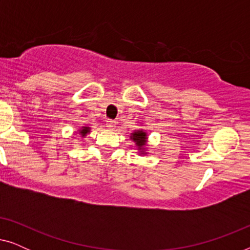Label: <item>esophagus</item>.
Here are the masks:
<instances>
[{
    "mask_svg": "<svg viewBox=\"0 0 250 250\" xmlns=\"http://www.w3.org/2000/svg\"><path fill=\"white\" fill-rule=\"evenodd\" d=\"M116 124H117V123H116V121H112V119L107 121V127L109 129H114L116 127Z\"/></svg>",
    "mask_w": 250,
    "mask_h": 250,
    "instance_id": "34e87169",
    "label": "esophagus"
}]
</instances>
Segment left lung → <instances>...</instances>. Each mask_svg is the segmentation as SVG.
Here are the masks:
<instances>
[{
  "instance_id": "obj_1",
  "label": "left lung",
  "mask_w": 250,
  "mask_h": 250,
  "mask_svg": "<svg viewBox=\"0 0 250 250\" xmlns=\"http://www.w3.org/2000/svg\"><path fill=\"white\" fill-rule=\"evenodd\" d=\"M132 139L136 142V146H142L146 143V133L142 131H136L135 133H133L132 134Z\"/></svg>"
}]
</instances>
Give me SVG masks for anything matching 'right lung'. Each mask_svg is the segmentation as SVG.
I'll return each instance as SVG.
<instances>
[{"mask_svg":"<svg viewBox=\"0 0 250 250\" xmlns=\"http://www.w3.org/2000/svg\"><path fill=\"white\" fill-rule=\"evenodd\" d=\"M87 132H88V127H83V129H82V131H81V133H82V134H83V135L86 134Z\"/></svg>","mask_w":250,"mask_h":250,"instance_id":"obj_1","label":"right lung"}]
</instances>
